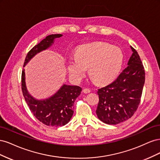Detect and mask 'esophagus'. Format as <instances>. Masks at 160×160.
Here are the masks:
<instances>
[{"mask_svg":"<svg viewBox=\"0 0 160 160\" xmlns=\"http://www.w3.org/2000/svg\"><path fill=\"white\" fill-rule=\"evenodd\" d=\"M83 92L85 93H89L91 92V89L89 88H84L83 89Z\"/></svg>","mask_w":160,"mask_h":160,"instance_id":"34e87169","label":"esophagus"}]
</instances>
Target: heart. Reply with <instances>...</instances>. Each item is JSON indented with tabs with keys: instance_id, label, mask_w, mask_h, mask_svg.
Segmentation results:
<instances>
[{
	"instance_id": "1",
	"label": "heart",
	"mask_w": 160,
	"mask_h": 160,
	"mask_svg": "<svg viewBox=\"0 0 160 160\" xmlns=\"http://www.w3.org/2000/svg\"><path fill=\"white\" fill-rule=\"evenodd\" d=\"M120 48L105 42H95L80 47L77 57L67 62L70 75L80 80L89 68L91 78L98 83H106L118 76L123 62Z\"/></svg>"
}]
</instances>
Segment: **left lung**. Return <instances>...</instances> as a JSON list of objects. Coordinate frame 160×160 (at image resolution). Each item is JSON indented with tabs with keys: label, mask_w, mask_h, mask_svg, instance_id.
<instances>
[{
	"label": "left lung",
	"mask_w": 160,
	"mask_h": 160,
	"mask_svg": "<svg viewBox=\"0 0 160 160\" xmlns=\"http://www.w3.org/2000/svg\"><path fill=\"white\" fill-rule=\"evenodd\" d=\"M133 53L128 67L112 83L98 89V118L105 123L116 125L131 118L136 111L145 83V70L139 55Z\"/></svg>",
	"instance_id": "8db88e82"
}]
</instances>
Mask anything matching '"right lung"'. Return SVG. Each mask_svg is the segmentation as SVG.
<instances>
[{
    "mask_svg": "<svg viewBox=\"0 0 160 160\" xmlns=\"http://www.w3.org/2000/svg\"><path fill=\"white\" fill-rule=\"evenodd\" d=\"M61 36V34L50 35L32 47L27 53L23 67L38 52L50 47L54 42L55 38ZM21 82L24 98L31 111L39 122L48 126L52 127L62 126L69 122L73 114L75 101L82 91L81 87L64 84L50 98L38 100L28 92L25 83V69L22 71Z\"/></svg>",
    "mask_w": 160,
    "mask_h": 160,
    "instance_id": "1",
    "label": "right lung"
}]
</instances>
